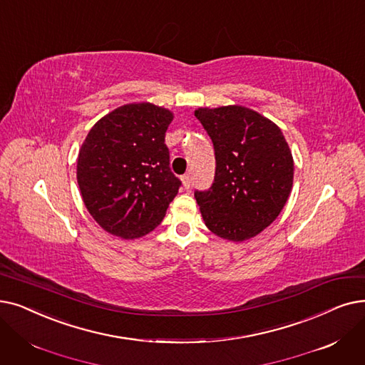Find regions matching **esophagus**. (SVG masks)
<instances>
[{"mask_svg":"<svg viewBox=\"0 0 365 365\" xmlns=\"http://www.w3.org/2000/svg\"><path fill=\"white\" fill-rule=\"evenodd\" d=\"M182 183L185 186V189H189V186H191V176H189V174H183Z\"/></svg>","mask_w":365,"mask_h":365,"instance_id":"34e87169","label":"esophagus"}]
</instances>
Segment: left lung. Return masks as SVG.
<instances>
[{
  "mask_svg": "<svg viewBox=\"0 0 365 365\" xmlns=\"http://www.w3.org/2000/svg\"><path fill=\"white\" fill-rule=\"evenodd\" d=\"M213 141L216 171L195 191L204 224L230 242L258 235L279 216L292 189L294 160L276 123L243 106L198 108Z\"/></svg>",
  "mask_w": 365,
  "mask_h": 365,
  "instance_id": "8db88e82",
  "label": "left lung"
}]
</instances>
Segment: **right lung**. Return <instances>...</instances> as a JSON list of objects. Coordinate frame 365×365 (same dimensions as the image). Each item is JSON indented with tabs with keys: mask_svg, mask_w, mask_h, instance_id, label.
Segmentation results:
<instances>
[{
	"mask_svg": "<svg viewBox=\"0 0 365 365\" xmlns=\"http://www.w3.org/2000/svg\"><path fill=\"white\" fill-rule=\"evenodd\" d=\"M173 113L150 103L115 108L95 123L77 158V183L91 216L125 240L161 224L182 182L170 170L165 131Z\"/></svg>",
	"mask_w": 365,
	"mask_h": 365,
	"instance_id": "1",
	"label": "right lung"
}]
</instances>
